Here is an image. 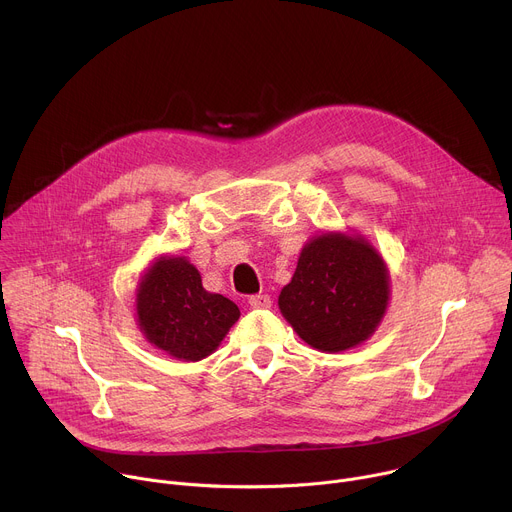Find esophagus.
<instances>
[{
    "mask_svg": "<svg viewBox=\"0 0 512 512\" xmlns=\"http://www.w3.org/2000/svg\"><path fill=\"white\" fill-rule=\"evenodd\" d=\"M249 306L251 308H257V310H265V308H271V298L267 294H257V296H251L249 298Z\"/></svg>",
    "mask_w": 512,
    "mask_h": 512,
    "instance_id": "esophagus-1",
    "label": "esophagus"
}]
</instances>
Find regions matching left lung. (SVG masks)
Listing matches in <instances>:
<instances>
[{"label":"left lung","instance_id":"left-lung-1","mask_svg":"<svg viewBox=\"0 0 512 512\" xmlns=\"http://www.w3.org/2000/svg\"><path fill=\"white\" fill-rule=\"evenodd\" d=\"M277 304L312 348L342 352L371 338L381 324L389 304V269L360 235L322 233L302 249Z\"/></svg>","mask_w":512,"mask_h":512}]
</instances>
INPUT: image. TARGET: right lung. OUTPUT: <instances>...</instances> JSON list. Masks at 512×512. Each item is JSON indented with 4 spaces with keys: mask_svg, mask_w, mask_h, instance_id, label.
I'll use <instances>...</instances> for the list:
<instances>
[{
    "mask_svg": "<svg viewBox=\"0 0 512 512\" xmlns=\"http://www.w3.org/2000/svg\"><path fill=\"white\" fill-rule=\"evenodd\" d=\"M135 310L145 340L186 362L212 354L241 316L235 302L202 287L184 257L154 261L137 285Z\"/></svg>",
    "mask_w": 512,
    "mask_h": 512,
    "instance_id": "right-lung-1",
    "label": "right lung"
}]
</instances>
